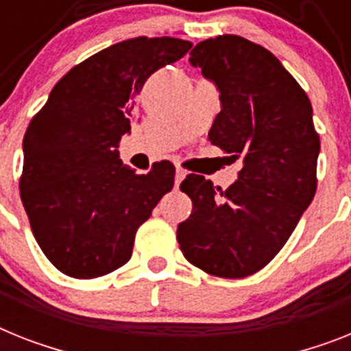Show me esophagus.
<instances>
[{
	"label": "esophagus",
	"instance_id": "esophagus-1",
	"mask_svg": "<svg viewBox=\"0 0 351 351\" xmlns=\"http://www.w3.org/2000/svg\"><path fill=\"white\" fill-rule=\"evenodd\" d=\"M185 178V171L182 169V167H176V173H175V184L178 185L180 184L182 180H184Z\"/></svg>",
	"mask_w": 351,
	"mask_h": 351
}]
</instances>
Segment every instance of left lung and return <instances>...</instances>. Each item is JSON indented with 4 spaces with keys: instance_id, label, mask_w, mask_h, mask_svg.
<instances>
[{
    "instance_id": "8db88e82",
    "label": "left lung",
    "mask_w": 351,
    "mask_h": 351,
    "mask_svg": "<svg viewBox=\"0 0 351 351\" xmlns=\"http://www.w3.org/2000/svg\"><path fill=\"white\" fill-rule=\"evenodd\" d=\"M189 62L219 90L208 141L243 167L226 191L185 176L180 189L193 212L176 239L193 266L244 278L284 248L316 194L319 135L311 99L273 53L239 35L202 40Z\"/></svg>"
}]
</instances>
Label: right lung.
Masks as SVG:
<instances>
[{"instance_id": "right-lung-1", "label": "right lung", "mask_w": 351, "mask_h": 351, "mask_svg": "<svg viewBox=\"0 0 351 351\" xmlns=\"http://www.w3.org/2000/svg\"><path fill=\"white\" fill-rule=\"evenodd\" d=\"M193 43L135 37L105 48L64 75L26 128L21 202L53 266L96 278L130 261L137 228L175 184V166L137 175L117 153L130 132L135 96Z\"/></svg>"}]
</instances>
